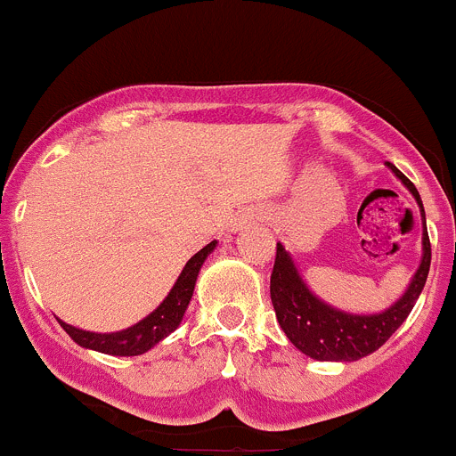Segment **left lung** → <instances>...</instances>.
<instances>
[{
    "mask_svg": "<svg viewBox=\"0 0 456 456\" xmlns=\"http://www.w3.org/2000/svg\"><path fill=\"white\" fill-rule=\"evenodd\" d=\"M387 167L412 191L423 216V260L414 273L412 282H410L408 291L390 309H386L383 314H374V316H354V314L330 307L305 287L289 254L282 249L281 242L276 245V260H273L272 281H269V294H272L276 318L287 338L303 354L316 361H359L377 352L408 318L423 285H426L432 249L430 238H428L423 202L419 198L417 187L395 165Z\"/></svg>",
    "mask_w": 456,
    "mask_h": 456,
    "instance_id": "obj_1",
    "label": "left lung"
}]
</instances>
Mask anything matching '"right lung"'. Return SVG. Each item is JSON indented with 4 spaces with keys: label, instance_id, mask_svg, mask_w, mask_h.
<instances>
[{
    "label": "right lung",
    "instance_id": "1",
    "mask_svg": "<svg viewBox=\"0 0 456 456\" xmlns=\"http://www.w3.org/2000/svg\"><path fill=\"white\" fill-rule=\"evenodd\" d=\"M216 240L209 242L207 247H202L187 265H184L183 273L175 281L174 289L169 291L165 300L160 303V307L156 312L149 314L144 321H140L138 325L129 327V330L116 331V334H93V331L77 330L73 325H66L60 321V325L64 327L66 334L77 343V346L88 347V350L102 352V354H113V356H138L144 354L147 350H151L156 343H160L165 336H169L175 327L180 325L184 316V309H187L189 300L193 296V287H196L198 272H200L202 263H205L207 256L214 251Z\"/></svg>",
    "mask_w": 456,
    "mask_h": 456
}]
</instances>
